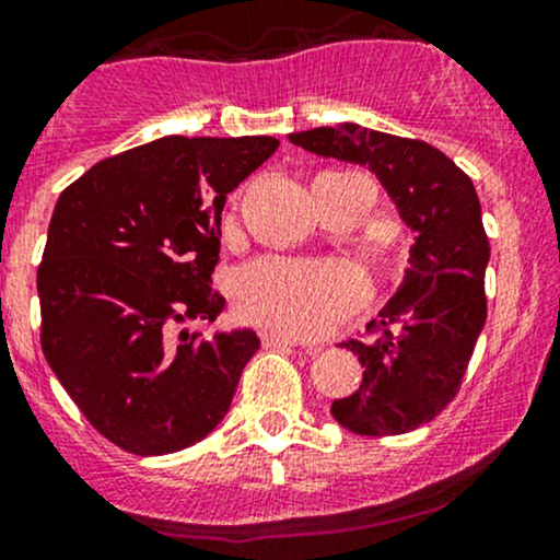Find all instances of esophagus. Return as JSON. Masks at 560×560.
<instances>
[{"instance_id":"1","label":"esophagus","mask_w":560,"mask_h":560,"mask_svg":"<svg viewBox=\"0 0 560 560\" xmlns=\"http://www.w3.org/2000/svg\"><path fill=\"white\" fill-rule=\"evenodd\" d=\"M261 341L267 347H296L299 345L296 339H291V336H285V334H278V330H264Z\"/></svg>"}]
</instances>
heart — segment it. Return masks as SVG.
I'll list each match as a JSON object with an SVG mask.
<instances>
[{"label": "heart", "mask_w": 560, "mask_h": 560, "mask_svg": "<svg viewBox=\"0 0 560 560\" xmlns=\"http://www.w3.org/2000/svg\"><path fill=\"white\" fill-rule=\"evenodd\" d=\"M363 275L345 261L258 258L234 280L248 320L291 336H320L365 302Z\"/></svg>", "instance_id": "b5f03b06"}]
</instances>
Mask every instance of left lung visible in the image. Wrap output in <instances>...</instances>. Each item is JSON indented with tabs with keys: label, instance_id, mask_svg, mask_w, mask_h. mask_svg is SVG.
Returning a JSON list of instances; mask_svg holds the SVG:
<instances>
[{
	"label": "left lung",
	"instance_id": "left-lung-1",
	"mask_svg": "<svg viewBox=\"0 0 560 560\" xmlns=\"http://www.w3.org/2000/svg\"><path fill=\"white\" fill-rule=\"evenodd\" d=\"M320 158L369 165L417 232L398 293L371 320V341L350 339L363 384L330 402V417L358 435H400L438 417L459 393L486 323L491 248L478 191L441 149L354 122L291 133Z\"/></svg>",
	"mask_w": 560,
	"mask_h": 560
}]
</instances>
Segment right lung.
<instances>
[{
  "label": "right lung",
  "mask_w": 560,
  "mask_h": 560,
  "mask_svg": "<svg viewBox=\"0 0 560 560\" xmlns=\"http://www.w3.org/2000/svg\"><path fill=\"white\" fill-rule=\"evenodd\" d=\"M278 147L272 136H165L101 160L58 197L37 269L42 352L114 446L173 454L230 411L258 336L173 339V326L224 310L210 285L221 210Z\"/></svg>",
  "instance_id": "add662e5"
}]
</instances>
